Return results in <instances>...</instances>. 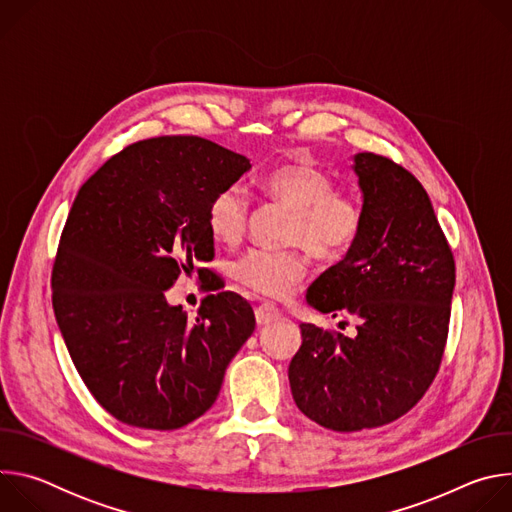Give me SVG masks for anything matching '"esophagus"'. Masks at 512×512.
<instances>
[{
    "mask_svg": "<svg viewBox=\"0 0 512 512\" xmlns=\"http://www.w3.org/2000/svg\"><path fill=\"white\" fill-rule=\"evenodd\" d=\"M279 318H281L279 310H277L275 306H271V304H261V306L255 310V320H257L259 326H267V324H271V322H275V320H279Z\"/></svg>",
    "mask_w": 512,
    "mask_h": 512,
    "instance_id": "esophagus-1",
    "label": "esophagus"
}]
</instances>
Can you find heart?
<instances>
[{
	"instance_id": "b5f03b06",
	"label": "heart",
	"mask_w": 512,
	"mask_h": 512,
	"mask_svg": "<svg viewBox=\"0 0 512 512\" xmlns=\"http://www.w3.org/2000/svg\"><path fill=\"white\" fill-rule=\"evenodd\" d=\"M263 192L291 210L287 243L300 245L320 261H334L348 253L362 231L364 210L346 190H334L332 178L304 162L283 164L261 180ZM247 196L241 186H227L208 204L206 225L214 241L237 245L247 227ZM308 263L298 251L253 249L235 267V279L253 294L269 300L287 298L304 281Z\"/></svg>"
}]
</instances>
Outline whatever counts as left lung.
I'll list each match as a JSON object with an SVG mask.
<instances>
[{"label":"left lung","mask_w":512,"mask_h":512,"mask_svg":"<svg viewBox=\"0 0 512 512\" xmlns=\"http://www.w3.org/2000/svg\"><path fill=\"white\" fill-rule=\"evenodd\" d=\"M364 223L346 257L306 302L358 320L356 336L300 324L287 377L298 409L334 431L381 427L405 415L440 369L456 285L452 249L419 180L389 158L352 164Z\"/></svg>","instance_id":"left-lung-1"}]
</instances>
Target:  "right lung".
<instances>
[{
	"label": "right lung",
	"mask_w": 512,
	"mask_h": 512,
	"mask_svg": "<svg viewBox=\"0 0 512 512\" xmlns=\"http://www.w3.org/2000/svg\"><path fill=\"white\" fill-rule=\"evenodd\" d=\"M249 170L245 156L214 141L164 135L113 156L72 202L52 306L81 379L115 419L160 431L198 419L253 334V308L216 291L214 273L202 283L216 294L196 318L166 300L182 271L214 257L208 204Z\"/></svg>",
	"instance_id": "obj_1"
}]
</instances>
